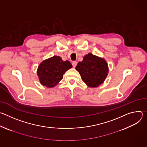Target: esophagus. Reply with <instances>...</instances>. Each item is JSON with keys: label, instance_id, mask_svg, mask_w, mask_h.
Here are the masks:
<instances>
[{"label": "esophagus", "instance_id": "1", "mask_svg": "<svg viewBox=\"0 0 147 147\" xmlns=\"http://www.w3.org/2000/svg\"><path fill=\"white\" fill-rule=\"evenodd\" d=\"M77 61H74L72 62V65H73V67H76V66H77Z\"/></svg>", "mask_w": 147, "mask_h": 147}]
</instances>
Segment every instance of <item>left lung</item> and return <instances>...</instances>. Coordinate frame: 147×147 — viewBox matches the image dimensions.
Listing matches in <instances>:
<instances>
[{"mask_svg": "<svg viewBox=\"0 0 147 147\" xmlns=\"http://www.w3.org/2000/svg\"><path fill=\"white\" fill-rule=\"evenodd\" d=\"M76 69L82 80L90 87H97L105 80L109 69L105 60L90 53L79 61Z\"/></svg>", "mask_w": 147, "mask_h": 147, "instance_id": "1", "label": "left lung"}]
</instances>
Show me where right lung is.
<instances>
[{
	"instance_id": "1",
	"label": "right lung",
	"mask_w": 147,
	"mask_h": 147,
	"mask_svg": "<svg viewBox=\"0 0 147 147\" xmlns=\"http://www.w3.org/2000/svg\"><path fill=\"white\" fill-rule=\"evenodd\" d=\"M72 67L71 63L63 61L59 56H54L40 63L37 70L40 83L48 88L56 86L63 74Z\"/></svg>"
}]
</instances>
